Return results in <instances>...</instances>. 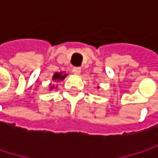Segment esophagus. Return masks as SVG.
I'll return each instance as SVG.
<instances>
[{
  "mask_svg": "<svg viewBox=\"0 0 158 158\" xmlns=\"http://www.w3.org/2000/svg\"><path fill=\"white\" fill-rule=\"evenodd\" d=\"M72 71H73L75 74H79V73H80V68H79V67H74V68L72 69Z\"/></svg>",
  "mask_w": 158,
  "mask_h": 158,
  "instance_id": "esophagus-1",
  "label": "esophagus"
}]
</instances>
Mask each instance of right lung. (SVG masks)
Returning <instances> with one entry per match:
<instances>
[{"mask_svg":"<svg viewBox=\"0 0 158 158\" xmlns=\"http://www.w3.org/2000/svg\"><path fill=\"white\" fill-rule=\"evenodd\" d=\"M67 75L65 74V75H62V73H56L55 75H54V77H53V79L54 80H61V79H65V77H66ZM53 87H51V89H52Z\"/></svg>","mask_w":158,"mask_h":158,"instance_id":"add662e5","label":"right lung"}]
</instances>
